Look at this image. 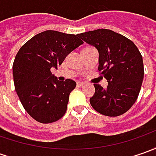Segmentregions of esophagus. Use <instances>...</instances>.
I'll use <instances>...</instances> for the list:
<instances>
[{
    "mask_svg": "<svg viewBox=\"0 0 156 156\" xmlns=\"http://www.w3.org/2000/svg\"><path fill=\"white\" fill-rule=\"evenodd\" d=\"M77 85H78L79 87H82V86L85 85V82H83V81H78V82H77Z\"/></svg>",
    "mask_w": 156,
    "mask_h": 156,
    "instance_id": "obj_1",
    "label": "esophagus"
}]
</instances>
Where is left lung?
Returning a JSON list of instances; mask_svg holds the SVG:
<instances>
[{"mask_svg":"<svg viewBox=\"0 0 156 156\" xmlns=\"http://www.w3.org/2000/svg\"><path fill=\"white\" fill-rule=\"evenodd\" d=\"M99 52L98 70L108 84H94L89 101L93 108L107 116H119L134 105L144 76L142 56L135 43L110 29L100 28L78 34Z\"/></svg>","mask_w":156,"mask_h":156,"instance_id":"left-lung-1","label":"left lung"}]
</instances>
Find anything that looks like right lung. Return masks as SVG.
Returning <instances> with one entry per match:
<instances>
[{"label": "right lung", "instance_id": "right-lung-1", "mask_svg": "<svg viewBox=\"0 0 156 156\" xmlns=\"http://www.w3.org/2000/svg\"><path fill=\"white\" fill-rule=\"evenodd\" d=\"M83 41L75 34L47 30L34 35L17 53L13 63L16 93L27 114L41 123L56 122L65 115L75 81L57 80V69Z\"/></svg>", "mask_w": 156, "mask_h": 156}]
</instances>
